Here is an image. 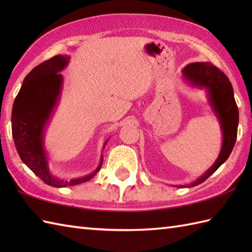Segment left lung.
<instances>
[{"label": "left lung", "mask_w": 252, "mask_h": 252, "mask_svg": "<svg viewBox=\"0 0 252 252\" xmlns=\"http://www.w3.org/2000/svg\"><path fill=\"white\" fill-rule=\"evenodd\" d=\"M183 77L191 87L205 90L208 101L217 116L222 131V147L216 162L205 173L189 185L179 187H194L206 181L220 168L231 155L237 138L239 121L238 108L234 97L232 83L220 69L211 63H192L184 67Z\"/></svg>", "instance_id": "obj_1"}]
</instances>
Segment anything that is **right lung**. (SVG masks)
<instances>
[{
    "instance_id": "right-lung-1",
    "label": "right lung",
    "mask_w": 252,
    "mask_h": 252,
    "mask_svg": "<svg viewBox=\"0 0 252 252\" xmlns=\"http://www.w3.org/2000/svg\"><path fill=\"white\" fill-rule=\"evenodd\" d=\"M70 57L56 55L40 63L27 74L12 111V133L16 149L23 162L32 172L53 187H66L84 183L98 172V167L82 178L65 180L53 175L44 147V133L53 111L60 100L63 88V71ZM107 141L104 144L106 146Z\"/></svg>"
}]
</instances>
